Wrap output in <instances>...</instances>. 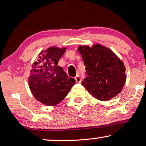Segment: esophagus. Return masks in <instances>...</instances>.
Returning <instances> with one entry per match:
<instances>
[{"label": "esophagus", "instance_id": "1", "mask_svg": "<svg viewBox=\"0 0 146 146\" xmlns=\"http://www.w3.org/2000/svg\"><path fill=\"white\" fill-rule=\"evenodd\" d=\"M75 80H76V82H80L82 81V77L80 76V75L78 74L76 77H75Z\"/></svg>", "mask_w": 146, "mask_h": 146}]
</instances>
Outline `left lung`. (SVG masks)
<instances>
[{
	"label": "left lung",
	"instance_id": "1",
	"mask_svg": "<svg viewBox=\"0 0 146 146\" xmlns=\"http://www.w3.org/2000/svg\"><path fill=\"white\" fill-rule=\"evenodd\" d=\"M79 53L86 67L87 77L82 84L94 98L110 100L120 93L125 83L123 62L108 48L100 44L79 46Z\"/></svg>",
	"mask_w": 146,
	"mask_h": 146
}]
</instances>
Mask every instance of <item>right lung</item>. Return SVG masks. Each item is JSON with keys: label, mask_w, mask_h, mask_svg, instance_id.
<instances>
[{"label": "right lung", "mask_w": 146, "mask_h": 146, "mask_svg": "<svg viewBox=\"0 0 146 146\" xmlns=\"http://www.w3.org/2000/svg\"><path fill=\"white\" fill-rule=\"evenodd\" d=\"M66 50L55 46L48 48L40 52L32 66L28 78L30 89L35 98L45 105L53 106L60 103L76 84L74 79L57 66Z\"/></svg>", "instance_id": "1"}]
</instances>
